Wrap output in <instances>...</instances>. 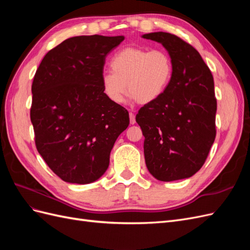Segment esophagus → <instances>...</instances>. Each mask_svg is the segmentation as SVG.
I'll list each match as a JSON object with an SVG mask.
<instances>
[{
    "mask_svg": "<svg viewBox=\"0 0 250 250\" xmlns=\"http://www.w3.org/2000/svg\"><path fill=\"white\" fill-rule=\"evenodd\" d=\"M129 119H130V124H135V116L133 112H129Z\"/></svg>",
    "mask_w": 250,
    "mask_h": 250,
    "instance_id": "obj_1",
    "label": "esophagus"
}]
</instances>
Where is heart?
<instances>
[{"label": "heart", "mask_w": 250, "mask_h": 250, "mask_svg": "<svg viewBox=\"0 0 250 250\" xmlns=\"http://www.w3.org/2000/svg\"><path fill=\"white\" fill-rule=\"evenodd\" d=\"M110 67L101 82L105 96L115 104L124 101L127 89L141 104L155 101L167 89L173 74L172 59L161 49L124 48L113 55Z\"/></svg>", "instance_id": "heart-1"}]
</instances>
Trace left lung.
<instances>
[{
  "label": "left lung",
  "mask_w": 250,
  "mask_h": 250,
  "mask_svg": "<svg viewBox=\"0 0 250 250\" xmlns=\"http://www.w3.org/2000/svg\"><path fill=\"white\" fill-rule=\"evenodd\" d=\"M143 37L161 42L173 62L167 89L135 117L145 137L147 169L161 181L188 178L206 163L216 138L213 75L198 51L178 36L153 32Z\"/></svg>",
  "instance_id": "8db88e82"
}]
</instances>
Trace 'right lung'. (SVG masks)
Instances as JSON below:
<instances>
[{"mask_svg":"<svg viewBox=\"0 0 250 250\" xmlns=\"http://www.w3.org/2000/svg\"><path fill=\"white\" fill-rule=\"evenodd\" d=\"M124 36L82 35L50 50L32 83L30 118L35 145L49 168L70 184L99 179L129 113L105 96L101 78L108 53Z\"/></svg>","mask_w":250,"mask_h":250,"instance_id":"obj_1","label":"right lung"}]
</instances>
